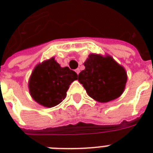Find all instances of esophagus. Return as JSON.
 <instances>
[{"instance_id": "34e87169", "label": "esophagus", "mask_w": 153, "mask_h": 153, "mask_svg": "<svg viewBox=\"0 0 153 153\" xmlns=\"http://www.w3.org/2000/svg\"><path fill=\"white\" fill-rule=\"evenodd\" d=\"M75 72H76V73H77V74H79V72H80V70H79V68H78V69L75 70Z\"/></svg>"}]
</instances>
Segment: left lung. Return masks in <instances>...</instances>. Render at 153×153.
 Wrapping results in <instances>:
<instances>
[{"label": "left lung", "mask_w": 153, "mask_h": 153, "mask_svg": "<svg viewBox=\"0 0 153 153\" xmlns=\"http://www.w3.org/2000/svg\"><path fill=\"white\" fill-rule=\"evenodd\" d=\"M84 66L85 69L79 73L78 80L91 98L99 102H108L123 93L127 74L111 56L91 54Z\"/></svg>", "instance_id": "8db88e82"}]
</instances>
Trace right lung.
I'll list each match as a JSON object with an SVG mask.
<instances>
[{"mask_svg": "<svg viewBox=\"0 0 153 153\" xmlns=\"http://www.w3.org/2000/svg\"><path fill=\"white\" fill-rule=\"evenodd\" d=\"M78 75L69 67H61L54 58L39 63L30 77V94L36 102L45 107L59 104Z\"/></svg>", "mask_w": 153, "mask_h": 153, "instance_id": "add662e5", "label": "right lung"}]
</instances>
